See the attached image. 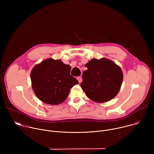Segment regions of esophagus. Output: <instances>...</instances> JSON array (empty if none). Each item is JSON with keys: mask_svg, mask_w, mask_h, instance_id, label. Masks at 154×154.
<instances>
[{"mask_svg": "<svg viewBox=\"0 0 154 154\" xmlns=\"http://www.w3.org/2000/svg\"><path fill=\"white\" fill-rule=\"evenodd\" d=\"M77 79L78 80V81H79V83H80V82H82V78H81L80 77H77Z\"/></svg>", "mask_w": 154, "mask_h": 154, "instance_id": "1", "label": "esophagus"}]
</instances>
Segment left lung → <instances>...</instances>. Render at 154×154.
<instances>
[{
    "instance_id": "left-lung-1",
    "label": "left lung",
    "mask_w": 154,
    "mask_h": 154,
    "mask_svg": "<svg viewBox=\"0 0 154 154\" xmlns=\"http://www.w3.org/2000/svg\"><path fill=\"white\" fill-rule=\"evenodd\" d=\"M85 66L87 70L83 72L80 86L86 96L99 103L113 99L122 85L121 69L114 62L106 58H93Z\"/></svg>"
}]
</instances>
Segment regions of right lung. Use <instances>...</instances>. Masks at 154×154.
Segmentation results:
<instances>
[{"instance_id":"1","label":"right lung","mask_w":154,"mask_h":154,"mask_svg":"<svg viewBox=\"0 0 154 154\" xmlns=\"http://www.w3.org/2000/svg\"><path fill=\"white\" fill-rule=\"evenodd\" d=\"M71 67L60 60H44L36 65L31 74L33 90L42 102L58 105L64 101L71 88L79 83L70 74Z\"/></svg>"}]
</instances>
